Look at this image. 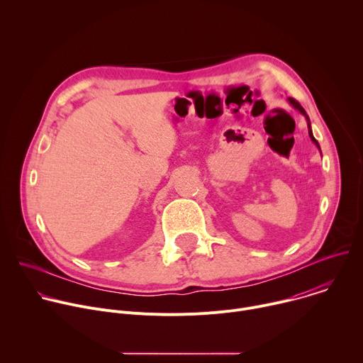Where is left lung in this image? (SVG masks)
<instances>
[{
    "mask_svg": "<svg viewBox=\"0 0 363 363\" xmlns=\"http://www.w3.org/2000/svg\"><path fill=\"white\" fill-rule=\"evenodd\" d=\"M289 101H290V105L294 108V109H297L304 118H306V121H307V128H308V136H310V139H312V142L320 149V146H319V142L315 139V136H313V132H312V126H310V119H308V116H307V113H306V111L300 106V103L297 101V100H294L293 97H289Z\"/></svg>",
    "mask_w": 363,
    "mask_h": 363,
    "instance_id": "left-lung-1",
    "label": "left lung"
}]
</instances>
